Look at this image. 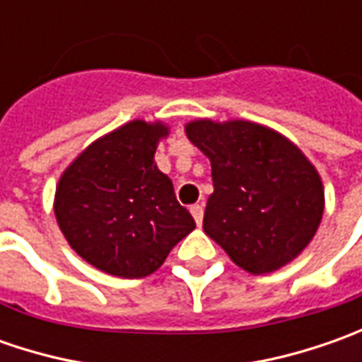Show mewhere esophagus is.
<instances>
[{"instance_id": "esophagus-1", "label": "esophagus", "mask_w": 362, "mask_h": 362, "mask_svg": "<svg viewBox=\"0 0 362 362\" xmlns=\"http://www.w3.org/2000/svg\"><path fill=\"white\" fill-rule=\"evenodd\" d=\"M191 216H193V219H195V223H197V226H202V221H203V205H199V203L191 205Z\"/></svg>"}]
</instances>
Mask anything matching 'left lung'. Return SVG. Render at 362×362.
Wrapping results in <instances>:
<instances>
[{"label":"left lung","instance_id":"8db88e82","mask_svg":"<svg viewBox=\"0 0 362 362\" xmlns=\"http://www.w3.org/2000/svg\"><path fill=\"white\" fill-rule=\"evenodd\" d=\"M185 132L211 160L205 233L252 274L298 256L325 211L322 181L298 146L247 120H195Z\"/></svg>","mask_w":362,"mask_h":362}]
</instances>
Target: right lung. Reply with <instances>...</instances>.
Wrapping results in <instances>:
<instances>
[{
    "label": "right lung",
    "mask_w": 362,
    "mask_h": 362,
    "mask_svg": "<svg viewBox=\"0 0 362 362\" xmlns=\"http://www.w3.org/2000/svg\"><path fill=\"white\" fill-rule=\"evenodd\" d=\"M160 136V122L132 120L92 143L58 183L60 230L78 256L106 274L148 276L195 230L153 159Z\"/></svg>",
    "instance_id": "add662e5"
}]
</instances>
